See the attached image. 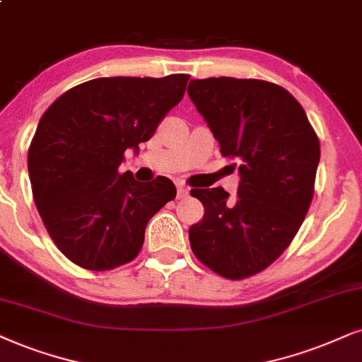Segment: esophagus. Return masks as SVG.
<instances>
[{
  "label": "esophagus",
  "mask_w": 362,
  "mask_h": 362,
  "mask_svg": "<svg viewBox=\"0 0 362 362\" xmlns=\"http://www.w3.org/2000/svg\"><path fill=\"white\" fill-rule=\"evenodd\" d=\"M189 197V189L185 185H178L177 187V199H185Z\"/></svg>",
  "instance_id": "34e87169"
}]
</instances>
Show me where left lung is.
Masks as SVG:
<instances>
[{"label":"left lung","mask_w":362,"mask_h":362,"mask_svg":"<svg viewBox=\"0 0 362 362\" xmlns=\"http://www.w3.org/2000/svg\"><path fill=\"white\" fill-rule=\"evenodd\" d=\"M187 93L240 175L234 200L222 187L190 192L205 209L189 228L192 250L222 277H249L271 265L304 222L321 158L317 135L299 102L269 81L190 80Z\"/></svg>","instance_id":"8db88e82"}]
</instances>
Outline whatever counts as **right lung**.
Segmentation results:
<instances>
[{"label": "right lung", "instance_id": "right-lung-1", "mask_svg": "<svg viewBox=\"0 0 362 362\" xmlns=\"http://www.w3.org/2000/svg\"><path fill=\"white\" fill-rule=\"evenodd\" d=\"M189 75L85 81L43 113L28 150L36 209L73 264L110 271L140 252L150 218L177 195L167 177L120 173L125 150L152 139L184 97Z\"/></svg>", "mask_w": 362, "mask_h": 362}]
</instances>
